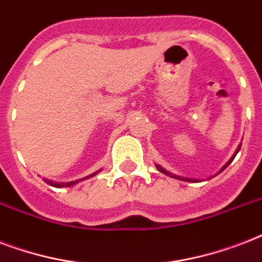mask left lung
<instances>
[{
	"label": "left lung",
	"instance_id": "obj_1",
	"mask_svg": "<svg viewBox=\"0 0 262 262\" xmlns=\"http://www.w3.org/2000/svg\"><path fill=\"white\" fill-rule=\"evenodd\" d=\"M239 149H241V147H238V149H236L235 151V154H234V156H232L231 159L228 160L227 163L224 164V167L222 168V170H220V171H223L224 168L227 167L228 164L231 163L232 160H234V158H235V155L236 154H238V152H239ZM156 168H158V170H159L160 172H163V174H166V175H168V177H172V178H175V179H181V181H186V182H199V179H193V178H183V177H179V175H175V174H171V172H168L167 170H164L163 167H162V166H158V164H156Z\"/></svg>",
	"mask_w": 262,
	"mask_h": 262
}]
</instances>
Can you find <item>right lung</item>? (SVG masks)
Returning <instances> with one entry per match:
<instances>
[{
    "instance_id": "1",
    "label": "right lung",
    "mask_w": 262,
    "mask_h": 262,
    "mask_svg": "<svg viewBox=\"0 0 262 262\" xmlns=\"http://www.w3.org/2000/svg\"><path fill=\"white\" fill-rule=\"evenodd\" d=\"M95 174H98V172H94V174L88 175V177H85V178H91V177H94ZM45 182L49 183V185H51V186H54V187H69V186H73V185L79 182V181H72V182H53V181H50V179H45Z\"/></svg>"
}]
</instances>
